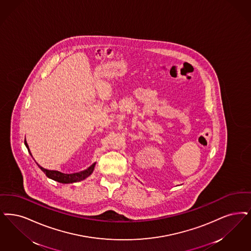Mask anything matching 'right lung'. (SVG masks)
I'll return each mask as SVG.
<instances>
[{
    "mask_svg": "<svg viewBox=\"0 0 251 251\" xmlns=\"http://www.w3.org/2000/svg\"><path fill=\"white\" fill-rule=\"evenodd\" d=\"M25 146H26V148L28 149V151H29L30 156L32 157L31 153H30V149H29V146H28L27 141L26 140H25ZM36 163H37V162H36ZM95 164H96V162H94L93 164H91L88 169L81 171L79 173L64 174V173H61L60 171L48 170V169H45L44 167H42L41 165H39V164L37 163L38 167L46 174V176H47L49 178H50L52 180L60 182V183H62V184L75 183V182H79V181L86 179L88 176H90V175L92 174V172L94 170V167H95Z\"/></svg>",
    "mask_w": 251,
    "mask_h": 251,
    "instance_id": "1",
    "label": "right lung"
}]
</instances>
